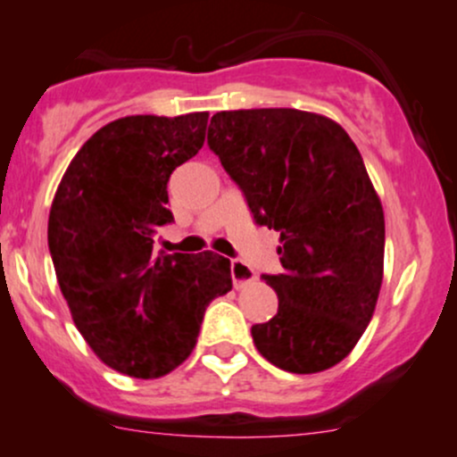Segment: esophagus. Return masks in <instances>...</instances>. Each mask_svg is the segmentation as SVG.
<instances>
[{
    "label": "esophagus",
    "instance_id": "34e87169",
    "mask_svg": "<svg viewBox=\"0 0 457 457\" xmlns=\"http://www.w3.org/2000/svg\"><path fill=\"white\" fill-rule=\"evenodd\" d=\"M229 269H232L234 289H245V287L252 285V282L256 280V273H253L252 269H249L241 261H232V262H229Z\"/></svg>",
    "mask_w": 457,
    "mask_h": 457
}]
</instances>
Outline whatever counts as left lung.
<instances>
[{
    "label": "left lung",
    "instance_id": "8db88e82",
    "mask_svg": "<svg viewBox=\"0 0 457 457\" xmlns=\"http://www.w3.org/2000/svg\"><path fill=\"white\" fill-rule=\"evenodd\" d=\"M208 146L258 225L280 232L285 271L262 276L278 313L252 326L258 353L295 374L348 357L383 282L386 219L361 153L324 115L241 109L212 115Z\"/></svg>",
    "mask_w": 457,
    "mask_h": 457
}]
</instances>
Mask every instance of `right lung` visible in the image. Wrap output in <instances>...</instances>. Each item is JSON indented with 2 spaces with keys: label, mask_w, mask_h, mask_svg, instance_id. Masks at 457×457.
<instances>
[{
  "label": "right lung",
  "mask_w": 457,
  "mask_h": 457,
  "mask_svg": "<svg viewBox=\"0 0 457 457\" xmlns=\"http://www.w3.org/2000/svg\"><path fill=\"white\" fill-rule=\"evenodd\" d=\"M208 113L127 115L83 144L47 220L52 262L76 328L118 372L157 378L190 357L214 297L232 289L229 261L155 252L172 223L168 179L199 153Z\"/></svg>",
  "instance_id": "right-lung-1"
}]
</instances>
